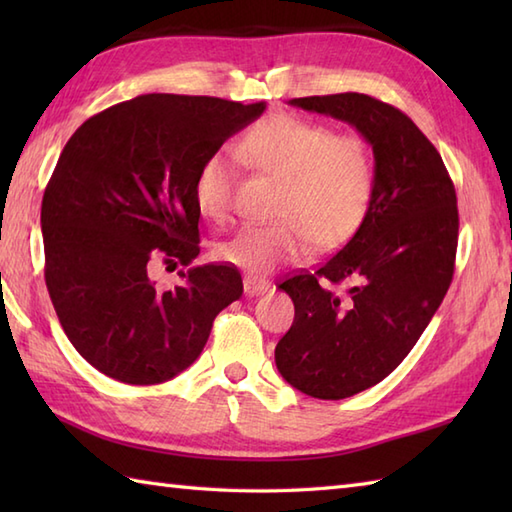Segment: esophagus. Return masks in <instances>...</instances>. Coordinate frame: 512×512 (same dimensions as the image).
I'll list each match as a JSON object with an SVG mask.
<instances>
[{
	"instance_id": "1",
	"label": "esophagus",
	"mask_w": 512,
	"mask_h": 512,
	"mask_svg": "<svg viewBox=\"0 0 512 512\" xmlns=\"http://www.w3.org/2000/svg\"><path fill=\"white\" fill-rule=\"evenodd\" d=\"M268 290V284L262 279L257 277H244V292L248 297H255V295H264Z\"/></svg>"
}]
</instances>
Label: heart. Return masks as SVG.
<instances>
[{"instance_id": "1", "label": "heart", "mask_w": 512, "mask_h": 512, "mask_svg": "<svg viewBox=\"0 0 512 512\" xmlns=\"http://www.w3.org/2000/svg\"><path fill=\"white\" fill-rule=\"evenodd\" d=\"M239 156L281 180L273 224H253L217 242L213 255L253 275L345 244L361 228L374 198L372 149L358 136H334L330 127L277 112L248 129ZM204 217L226 220L233 202V165L224 151L204 158L193 180Z\"/></svg>"}]
</instances>
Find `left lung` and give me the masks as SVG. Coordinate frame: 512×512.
I'll return each mask as SVG.
<instances>
[{"label": "left lung", "mask_w": 512, "mask_h": 512, "mask_svg": "<svg viewBox=\"0 0 512 512\" xmlns=\"http://www.w3.org/2000/svg\"><path fill=\"white\" fill-rule=\"evenodd\" d=\"M290 105L354 125L374 151V198L339 253L281 281L295 321L275 347L303 394L350 398L402 363L451 286L458 198L438 149L398 107L345 92Z\"/></svg>", "instance_id": "1"}]
</instances>
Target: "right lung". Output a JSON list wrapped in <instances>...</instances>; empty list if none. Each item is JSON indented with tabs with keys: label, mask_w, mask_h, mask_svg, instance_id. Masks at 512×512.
I'll use <instances>...</instances> for the list:
<instances>
[{
	"label": "right lung",
	"mask_w": 512,
	"mask_h": 512,
	"mask_svg": "<svg viewBox=\"0 0 512 512\" xmlns=\"http://www.w3.org/2000/svg\"><path fill=\"white\" fill-rule=\"evenodd\" d=\"M264 110L143 94L94 114L65 143L41 202L43 273L63 332L105 376L127 385L178 376L217 314L242 297L228 264L189 268L169 290L149 270L200 255L195 173Z\"/></svg>",
	"instance_id": "1"
}]
</instances>
